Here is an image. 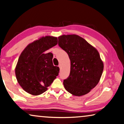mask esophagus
<instances>
[{
	"mask_svg": "<svg viewBox=\"0 0 124 124\" xmlns=\"http://www.w3.org/2000/svg\"><path fill=\"white\" fill-rule=\"evenodd\" d=\"M58 66H59V68L60 69V68H61V64H59V65Z\"/></svg>",
	"mask_w": 124,
	"mask_h": 124,
	"instance_id": "1",
	"label": "esophagus"
}]
</instances>
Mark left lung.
<instances>
[{
  "instance_id": "left-lung-1",
  "label": "left lung",
  "mask_w": 124,
  "mask_h": 124,
  "mask_svg": "<svg viewBox=\"0 0 124 124\" xmlns=\"http://www.w3.org/2000/svg\"><path fill=\"white\" fill-rule=\"evenodd\" d=\"M59 46L69 55L70 73L63 82L70 94L81 96L89 93L100 80L103 62L97 50L77 35L58 37Z\"/></svg>"
}]
</instances>
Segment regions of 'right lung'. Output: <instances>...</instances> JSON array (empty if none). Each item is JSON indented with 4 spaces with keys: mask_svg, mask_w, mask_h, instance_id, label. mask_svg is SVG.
I'll return each instance as SVG.
<instances>
[{
    "mask_svg": "<svg viewBox=\"0 0 124 124\" xmlns=\"http://www.w3.org/2000/svg\"><path fill=\"white\" fill-rule=\"evenodd\" d=\"M58 43L56 37L42 36L29 43L22 52L15 68L16 79L23 89L36 96L47 90L59 72L52 53L46 51Z\"/></svg>",
    "mask_w": 124,
    "mask_h": 124,
    "instance_id": "1",
    "label": "right lung"
}]
</instances>
